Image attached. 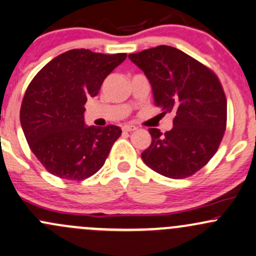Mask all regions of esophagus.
I'll return each instance as SVG.
<instances>
[{"label":"esophagus","mask_w":256,"mask_h":256,"mask_svg":"<svg viewBox=\"0 0 256 256\" xmlns=\"http://www.w3.org/2000/svg\"><path fill=\"white\" fill-rule=\"evenodd\" d=\"M134 130H137V128L134 125H124V126H122V131H125V132H132Z\"/></svg>","instance_id":"34e87169"}]
</instances>
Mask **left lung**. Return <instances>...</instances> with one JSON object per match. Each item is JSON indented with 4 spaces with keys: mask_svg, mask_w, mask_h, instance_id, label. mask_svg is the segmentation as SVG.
Instances as JSON below:
<instances>
[{
    "mask_svg": "<svg viewBox=\"0 0 256 256\" xmlns=\"http://www.w3.org/2000/svg\"><path fill=\"white\" fill-rule=\"evenodd\" d=\"M128 58L152 85L154 104L174 113L172 130L149 128L152 144L142 160L172 179L192 176L218 150L226 128L225 92L216 73L177 48L158 46Z\"/></svg>",
    "mask_w": 256,
    "mask_h": 256,
    "instance_id": "obj_1",
    "label": "left lung"
}]
</instances>
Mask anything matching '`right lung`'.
<instances>
[{"label":"right lung","instance_id":"right-lung-1","mask_svg":"<svg viewBox=\"0 0 256 256\" xmlns=\"http://www.w3.org/2000/svg\"><path fill=\"white\" fill-rule=\"evenodd\" d=\"M125 58L124 52L73 49L52 58L31 80L20 122L32 152L52 174L83 180L104 166L122 128L86 126L84 104Z\"/></svg>","mask_w":256,"mask_h":256}]
</instances>
